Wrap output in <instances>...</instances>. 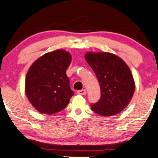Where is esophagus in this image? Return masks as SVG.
Segmentation results:
<instances>
[{
  "label": "esophagus",
  "instance_id": "obj_1",
  "mask_svg": "<svg viewBox=\"0 0 158 158\" xmlns=\"http://www.w3.org/2000/svg\"><path fill=\"white\" fill-rule=\"evenodd\" d=\"M77 94H79V95H85L86 90H85V89H81V90H78Z\"/></svg>",
  "mask_w": 158,
  "mask_h": 158
}]
</instances>
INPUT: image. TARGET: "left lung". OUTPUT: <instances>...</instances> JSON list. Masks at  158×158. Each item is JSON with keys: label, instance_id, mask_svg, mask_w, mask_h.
Masks as SVG:
<instances>
[{"label": "left lung", "instance_id": "obj_1", "mask_svg": "<svg viewBox=\"0 0 158 158\" xmlns=\"http://www.w3.org/2000/svg\"><path fill=\"white\" fill-rule=\"evenodd\" d=\"M85 60L101 87V98L91 103L92 110L104 117L119 114L128 105L135 91L131 70L120 57L109 52H87Z\"/></svg>", "mask_w": 158, "mask_h": 158}]
</instances>
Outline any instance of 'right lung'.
I'll return each instance as SVG.
<instances>
[{
    "label": "right lung",
    "mask_w": 158,
    "mask_h": 158,
    "mask_svg": "<svg viewBox=\"0 0 158 158\" xmlns=\"http://www.w3.org/2000/svg\"><path fill=\"white\" fill-rule=\"evenodd\" d=\"M71 59L69 52L57 49L40 57L30 67L25 94L40 113L53 114L63 110L73 95L66 75Z\"/></svg>",
    "instance_id": "obj_1"
}]
</instances>
